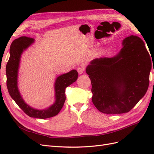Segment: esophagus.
Returning <instances> with one entry per match:
<instances>
[{
  "instance_id": "34e87169",
  "label": "esophagus",
  "mask_w": 154,
  "mask_h": 154,
  "mask_svg": "<svg viewBox=\"0 0 154 154\" xmlns=\"http://www.w3.org/2000/svg\"><path fill=\"white\" fill-rule=\"evenodd\" d=\"M77 71H78L79 74H82L83 72V71H84V68H83V67H79L77 69Z\"/></svg>"
}]
</instances>
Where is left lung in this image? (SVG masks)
Masks as SVG:
<instances>
[{
  "label": "left lung",
  "mask_w": 154,
  "mask_h": 154,
  "mask_svg": "<svg viewBox=\"0 0 154 154\" xmlns=\"http://www.w3.org/2000/svg\"><path fill=\"white\" fill-rule=\"evenodd\" d=\"M151 69L150 54L141 38H125L117 55L94 59L86 68L93 104L104 114L128 112L146 94Z\"/></svg>",
  "instance_id": "left-lung-1"
}]
</instances>
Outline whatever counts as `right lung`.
I'll return each instance as SVG.
<instances>
[{"instance_id":"add662e5","label":"right lung","mask_w":154,"mask_h":154,"mask_svg":"<svg viewBox=\"0 0 154 154\" xmlns=\"http://www.w3.org/2000/svg\"><path fill=\"white\" fill-rule=\"evenodd\" d=\"M34 42V38L21 36L11 43L10 50V57L6 65L7 87L12 99L27 116L31 118L46 119L57 116L61 110L66 98L65 94L66 88L76 81L78 74L74 69L57 77L54 82V103L45 109L38 110L32 108L23 100L18 88V72L22 54Z\"/></svg>"}]
</instances>
